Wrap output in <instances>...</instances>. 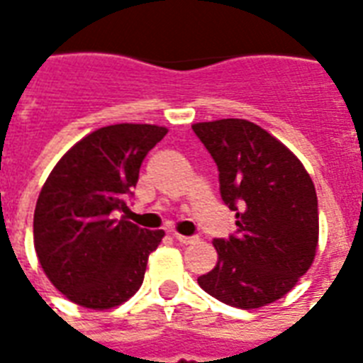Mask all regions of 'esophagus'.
<instances>
[{
	"label": "esophagus",
	"instance_id": "esophagus-1",
	"mask_svg": "<svg viewBox=\"0 0 363 363\" xmlns=\"http://www.w3.org/2000/svg\"><path fill=\"white\" fill-rule=\"evenodd\" d=\"M173 238H175L179 242H182V245L194 242V238H190V235H181V233H173Z\"/></svg>",
	"mask_w": 363,
	"mask_h": 363
}]
</instances>
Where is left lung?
<instances>
[{
	"label": "left lung",
	"instance_id": "left-lung-1",
	"mask_svg": "<svg viewBox=\"0 0 363 363\" xmlns=\"http://www.w3.org/2000/svg\"><path fill=\"white\" fill-rule=\"evenodd\" d=\"M194 133L218 167L222 201L238 230L215 239L218 262L198 284L218 301L258 309L290 292L318 242L315 184L296 156L242 118L199 122Z\"/></svg>",
	"mask_w": 363,
	"mask_h": 363
}]
</instances>
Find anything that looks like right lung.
Masks as SVG:
<instances>
[{
    "label": "right lung",
    "instance_id": "obj_1",
    "mask_svg": "<svg viewBox=\"0 0 363 363\" xmlns=\"http://www.w3.org/2000/svg\"><path fill=\"white\" fill-rule=\"evenodd\" d=\"M167 133L152 124L99 128L62 156L33 215L43 271L65 298L86 309L124 303L145 279L164 230H145L118 213L133 198L145 156Z\"/></svg>",
    "mask_w": 363,
    "mask_h": 363
}]
</instances>
